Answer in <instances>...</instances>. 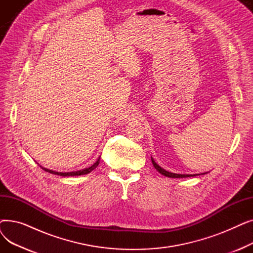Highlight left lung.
Wrapping results in <instances>:
<instances>
[{
  "label": "left lung",
  "instance_id": "obj_1",
  "mask_svg": "<svg viewBox=\"0 0 253 253\" xmlns=\"http://www.w3.org/2000/svg\"><path fill=\"white\" fill-rule=\"evenodd\" d=\"M152 162H153V165H154V167L160 172L161 174H163V175H165V176H167V177H172V178H182V177H190V176H196L195 174L194 175H192V174H176V173H171V172H168V171H166L165 169H163V168H161L160 166H159L155 161H154V159L152 158Z\"/></svg>",
  "mask_w": 253,
  "mask_h": 253
}]
</instances>
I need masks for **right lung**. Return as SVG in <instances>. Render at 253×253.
Returning a JSON list of instances; mask_svg holds the SVG:
<instances>
[{
	"label": "right lung",
	"mask_w": 253,
	"mask_h": 253,
	"mask_svg": "<svg viewBox=\"0 0 253 253\" xmlns=\"http://www.w3.org/2000/svg\"><path fill=\"white\" fill-rule=\"evenodd\" d=\"M100 159V158H99ZM99 159L98 160L93 164L91 167L89 168H85V169H82V170H79V171H74V172H56V171H53V170H49V169H46V168H43L42 166L41 167L43 170L49 172V173H52V174H56V175H60V176H76V175H83V174H87L89 173V172H91L92 170H94L98 164H99Z\"/></svg>",
	"instance_id": "1"
}]
</instances>
